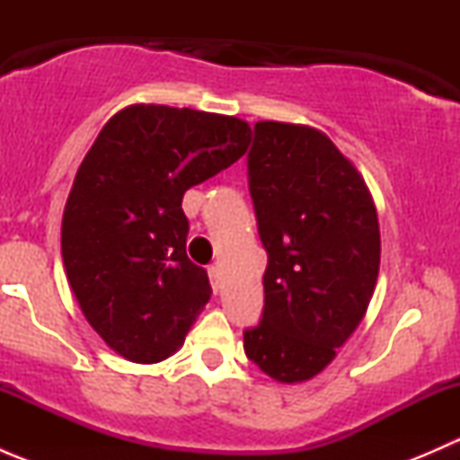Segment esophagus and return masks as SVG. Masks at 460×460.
<instances>
[{
	"mask_svg": "<svg viewBox=\"0 0 460 460\" xmlns=\"http://www.w3.org/2000/svg\"><path fill=\"white\" fill-rule=\"evenodd\" d=\"M208 280H211L213 291L220 289V269H217L216 264H211V267H208Z\"/></svg>",
	"mask_w": 460,
	"mask_h": 460,
	"instance_id": "34e87169",
	"label": "esophagus"
}]
</instances>
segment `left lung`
I'll use <instances>...</instances> for the list:
<instances>
[{
    "label": "left lung",
    "instance_id": "obj_1",
    "mask_svg": "<svg viewBox=\"0 0 460 460\" xmlns=\"http://www.w3.org/2000/svg\"><path fill=\"white\" fill-rule=\"evenodd\" d=\"M247 175L267 269L244 354L271 378L300 383L332 363L367 312L378 216L358 171L316 128L258 122Z\"/></svg>",
    "mask_w": 460,
    "mask_h": 460
}]
</instances>
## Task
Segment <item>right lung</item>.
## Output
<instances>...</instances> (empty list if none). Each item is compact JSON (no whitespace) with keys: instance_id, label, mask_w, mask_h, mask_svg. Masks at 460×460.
<instances>
[{"instance_id":"right-lung-1","label":"right lung","mask_w":460,"mask_h":460,"mask_svg":"<svg viewBox=\"0 0 460 460\" xmlns=\"http://www.w3.org/2000/svg\"><path fill=\"white\" fill-rule=\"evenodd\" d=\"M244 119L136 104L88 148L68 193L62 258L91 327L133 363H160L211 298L187 256V189L244 155Z\"/></svg>"}]
</instances>
